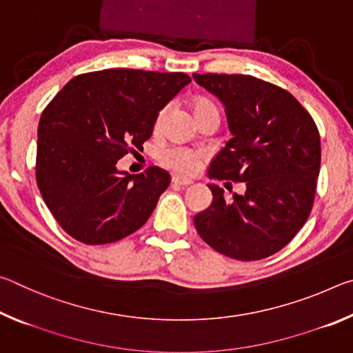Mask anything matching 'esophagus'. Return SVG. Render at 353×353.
<instances>
[{
	"instance_id": "1",
	"label": "esophagus",
	"mask_w": 353,
	"mask_h": 353,
	"mask_svg": "<svg viewBox=\"0 0 353 353\" xmlns=\"http://www.w3.org/2000/svg\"><path fill=\"white\" fill-rule=\"evenodd\" d=\"M172 183L179 185V187H188V185L193 183V181H190L187 177H182V176H172Z\"/></svg>"
}]
</instances>
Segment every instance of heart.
I'll return each mask as SVG.
<instances>
[{
    "instance_id": "b5f03b06",
    "label": "heart",
    "mask_w": 353,
    "mask_h": 353,
    "mask_svg": "<svg viewBox=\"0 0 353 353\" xmlns=\"http://www.w3.org/2000/svg\"><path fill=\"white\" fill-rule=\"evenodd\" d=\"M191 110H193L194 119L199 117L208 115V113H213V115L219 117V109L214 105L212 101L199 98L194 99L193 104H191ZM165 112H160L157 117V121H155V126H160L162 123ZM160 162H162L163 166L170 168L176 172H181V174H191L194 172L196 168H198L201 163V154L198 152H191L188 149L183 148H166L159 155Z\"/></svg>"
}]
</instances>
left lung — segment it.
Segmentation results:
<instances>
[{"mask_svg":"<svg viewBox=\"0 0 353 353\" xmlns=\"http://www.w3.org/2000/svg\"><path fill=\"white\" fill-rule=\"evenodd\" d=\"M193 79L224 105L232 134L207 176L246 187L225 202L224 190L208 183L213 201L194 216L196 230L230 259H266L296 236L312 212L321 166L318 128L274 83L246 74L194 73Z\"/></svg>","mask_w":353,"mask_h":353,"instance_id":"8db88e82","label":"left lung"}]
</instances>
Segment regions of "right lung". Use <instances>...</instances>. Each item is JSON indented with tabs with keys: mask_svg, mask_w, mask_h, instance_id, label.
<instances>
[{
	"mask_svg": "<svg viewBox=\"0 0 353 353\" xmlns=\"http://www.w3.org/2000/svg\"><path fill=\"white\" fill-rule=\"evenodd\" d=\"M191 82L185 73L113 68L71 79L40 117L35 177L46 207L70 236L115 243L146 223L168 172L117 168L152 135L159 112Z\"/></svg>",
	"mask_w": 353,
	"mask_h": 353,
	"instance_id": "obj_1",
	"label": "right lung"
}]
</instances>
